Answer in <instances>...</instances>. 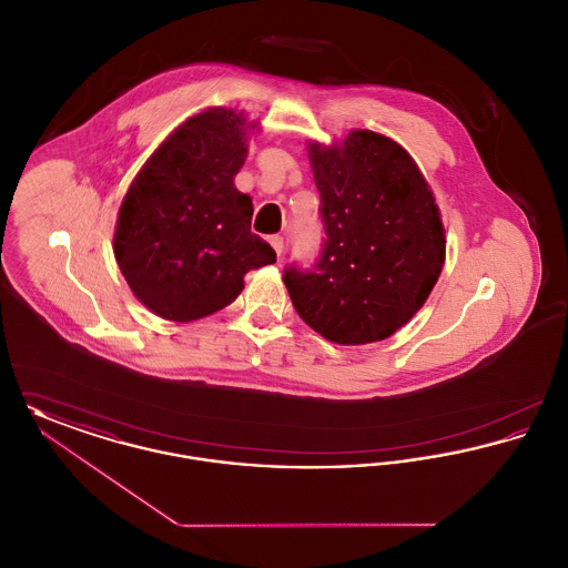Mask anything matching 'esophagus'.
I'll list each match as a JSON object with an SVG mask.
<instances>
[{
  "label": "esophagus",
  "mask_w": 568,
  "mask_h": 568,
  "mask_svg": "<svg viewBox=\"0 0 568 568\" xmlns=\"http://www.w3.org/2000/svg\"><path fill=\"white\" fill-rule=\"evenodd\" d=\"M268 243L272 244V248H274V253L281 257V253H283V236H278V234H274L268 239Z\"/></svg>",
  "instance_id": "obj_1"
}]
</instances>
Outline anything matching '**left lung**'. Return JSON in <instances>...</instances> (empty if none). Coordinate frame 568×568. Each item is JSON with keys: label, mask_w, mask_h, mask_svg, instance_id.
<instances>
[{"label": "left lung", "mask_w": 568, "mask_h": 568, "mask_svg": "<svg viewBox=\"0 0 568 568\" xmlns=\"http://www.w3.org/2000/svg\"><path fill=\"white\" fill-rule=\"evenodd\" d=\"M325 243L283 274L302 322L336 345L392 336L424 306L445 264V227L417 163L387 135L308 142Z\"/></svg>", "instance_id": "1"}]
</instances>
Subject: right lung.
Returning a JSON list of instances; mask_svg holds the SVG:
<instances>
[{"mask_svg":"<svg viewBox=\"0 0 568 568\" xmlns=\"http://www.w3.org/2000/svg\"><path fill=\"white\" fill-rule=\"evenodd\" d=\"M243 112L193 114L135 174L114 227V257L134 296L168 322L213 315L244 274L276 262L251 232L253 202L234 187L246 160Z\"/></svg>","mask_w":568,"mask_h":568,"instance_id":"obj_1","label":"right lung"}]
</instances>
